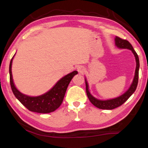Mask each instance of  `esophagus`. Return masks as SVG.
Wrapping results in <instances>:
<instances>
[{
  "instance_id": "34e87169",
  "label": "esophagus",
  "mask_w": 148,
  "mask_h": 148,
  "mask_svg": "<svg viewBox=\"0 0 148 148\" xmlns=\"http://www.w3.org/2000/svg\"><path fill=\"white\" fill-rule=\"evenodd\" d=\"M77 71H78V72H79V73H83V72L86 71V69H85V67L83 66H77Z\"/></svg>"
}]
</instances>
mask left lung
Listing matches in <instances>:
<instances>
[{"label": "left lung", "instance_id": "left-lung-1", "mask_svg": "<svg viewBox=\"0 0 148 148\" xmlns=\"http://www.w3.org/2000/svg\"><path fill=\"white\" fill-rule=\"evenodd\" d=\"M115 40V45L119 49H127L131 50L132 53H133L134 56L136 60V69H135V73L133 80L129 88L125 91L123 94L120 95V96L116 97V98L107 99V100H100L97 98H95L94 96H92L89 89V84L87 82V79L85 77V81H86V92L87 95L88 97L90 102L94 105L95 106L100 109L102 110H113L116 108H117L121 106L125 102L127 101L130 97L134 93L135 90L136 89L138 82V72L140 68V62L138 56L136 51L132 47V45L129 43V41L126 40H123L119 37L116 36L114 39Z\"/></svg>", "mask_w": 148, "mask_h": 148}]
</instances>
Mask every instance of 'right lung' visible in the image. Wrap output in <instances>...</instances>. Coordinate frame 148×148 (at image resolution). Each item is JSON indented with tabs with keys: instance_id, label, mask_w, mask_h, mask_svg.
Segmentation results:
<instances>
[{
	"instance_id": "add662e5",
	"label": "right lung",
	"mask_w": 148,
	"mask_h": 148,
	"mask_svg": "<svg viewBox=\"0 0 148 148\" xmlns=\"http://www.w3.org/2000/svg\"><path fill=\"white\" fill-rule=\"evenodd\" d=\"M14 56L15 55L10 63L9 73L11 88L15 97L31 112L47 114L56 110L62 104L69 84L75 75L77 74V72L74 71L61 77L51 89L44 94L36 97L29 96L20 92L14 84L12 74V65Z\"/></svg>"
}]
</instances>
